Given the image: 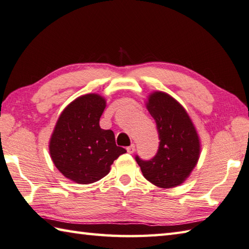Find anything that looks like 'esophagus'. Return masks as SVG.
I'll return each mask as SVG.
<instances>
[{
    "mask_svg": "<svg viewBox=\"0 0 249 249\" xmlns=\"http://www.w3.org/2000/svg\"><path fill=\"white\" fill-rule=\"evenodd\" d=\"M134 150H135V146H134V144H132L131 146L126 147V151H128L129 154H133V153H134Z\"/></svg>",
    "mask_w": 249,
    "mask_h": 249,
    "instance_id": "obj_1",
    "label": "esophagus"
}]
</instances>
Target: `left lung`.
<instances>
[{"label":"left lung","mask_w":249,"mask_h":249,"mask_svg":"<svg viewBox=\"0 0 249 249\" xmlns=\"http://www.w3.org/2000/svg\"><path fill=\"white\" fill-rule=\"evenodd\" d=\"M159 133V149L153 159L136 162L145 178L160 188L184 182L200 158L201 143L190 116L179 102L162 91H154L146 102Z\"/></svg>","instance_id":"1"}]
</instances>
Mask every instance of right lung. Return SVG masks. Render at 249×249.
I'll return each instance as SVG.
<instances>
[{"instance_id":"right-lung-1","label":"right lung","mask_w":249,"mask_h":249,"mask_svg":"<svg viewBox=\"0 0 249 249\" xmlns=\"http://www.w3.org/2000/svg\"><path fill=\"white\" fill-rule=\"evenodd\" d=\"M106 100L98 93L80 95L59 116L49 141L55 167L76 184H92L103 178L110 165L126 153L116 145L111 130L100 126Z\"/></svg>"}]
</instances>
